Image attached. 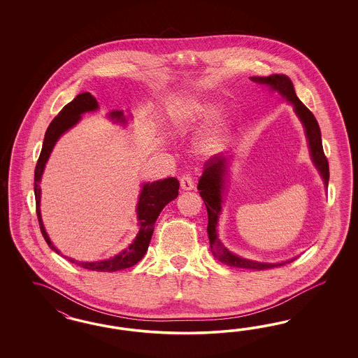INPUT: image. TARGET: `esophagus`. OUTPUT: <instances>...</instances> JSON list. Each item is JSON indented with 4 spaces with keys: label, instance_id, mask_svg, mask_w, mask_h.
Masks as SVG:
<instances>
[{
    "label": "esophagus",
    "instance_id": "obj_1",
    "mask_svg": "<svg viewBox=\"0 0 358 358\" xmlns=\"http://www.w3.org/2000/svg\"><path fill=\"white\" fill-rule=\"evenodd\" d=\"M180 184H181V187L184 190H193L194 189V180L192 178L190 174H184L180 180Z\"/></svg>",
    "mask_w": 358,
    "mask_h": 358
}]
</instances>
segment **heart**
Segmentation results:
<instances>
[{
	"label": "heart",
	"instance_id": "b5f03b06",
	"mask_svg": "<svg viewBox=\"0 0 358 358\" xmlns=\"http://www.w3.org/2000/svg\"><path fill=\"white\" fill-rule=\"evenodd\" d=\"M220 113V106L211 101H194L178 108L174 118L178 123H207ZM231 127L227 120H220L207 132L202 141V147L207 151L222 150L229 138Z\"/></svg>",
	"mask_w": 358,
	"mask_h": 358
}]
</instances>
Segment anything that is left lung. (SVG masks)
Segmentation results:
<instances>
[{
  "mask_svg": "<svg viewBox=\"0 0 358 358\" xmlns=\"http://www.w3.org/2000/svg\"><path fill=\"white\" fill-rule=\"evenodd\" d=\"M250 80L257 83V84H261V85H268L271 90H277L282 97L286 98L293 105L295 114L303 123L313 162H314L316 169L319 171V173L324 181L325 187H328L329 166H328V160H327L324 151H323L320 127L317 124V120H315L314 114L304 106L299 98L296 97L292 80L289 77L285 76V75H271V76L266 77L255 76L250 77ZM227 162L228 157L217 156H217H213L205 164L203 174H202V177L199 178V182H198L199 194H201L205 205H206L207 215H208L207 234H208V238H210V250L213 252V255L217 257V260L222 261L223 264H226L228 266L241 268V269H252V271L271 269V268H277V266H281V265L289 264V262L295 260V259H293V260L278 262V264H268V262L247 260V259H243L235 253H231L222 244V241L217 238V219H219L220 211H222L224 178H226V174H227Z\"/></svg>",
  "mask_w": 358,
  "mask_h": 358,
  "instance_id": "1",
  "label": "left lung"
}]
</instances>
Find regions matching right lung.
Listing matches in <instances>:
<instances>
[{"instance_id":"add662e5","label":"right lung","mask_w":358,"mask_h":358,"mask_svg":"<svg viewBox=\"0 0 358 358\" xmlns=\"http://www.w3.org/2000/svg\"><path fill=\"white\" fill-rule=\"evenodd\" d=\"M97 108V99L87 92L78 94L72 102L65 105L64 108H62V111L50 123L48 129L45 131L42 152L39 155L38 163L35 166L34 193H35V202H36V215H38L39 226H41L44 240L47 241L48 247L55 250L56 253H60V252L56 250L54 244L51 243V240L44 229L43 222H42L41 207H39L41 206L39 182L42 180L45 163H47L57 139L64 134L65 131L72 129L77 122L81 120V114L87 113V111H94ZM108 118L115 120V122H120L123 124L127 123V120L123 115V111H120V110H113L108 114ZM178 189H180V182L174 177L159 180L152 184L150 182L143 184L139 202L136 207L138 220H139V232H138L135 240L126 250H122L120 255H117L108 260L94 261V262H77L76 261L77 264L87 271H117L134 266L136 262H139L144 257L145 252L148 250L150 241H151L155 222L160 215L164 207L166 206L171 201H173L174 198H177ZM69 261L75 262V260H72V259H69Z\"/></svg>"}]
</instances>
